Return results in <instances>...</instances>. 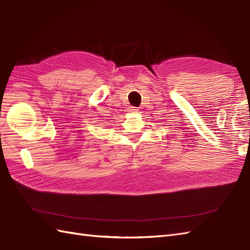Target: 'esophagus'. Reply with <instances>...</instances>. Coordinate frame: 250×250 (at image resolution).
Masks as SVG:
<instances>
[{
	"mask_svg": "<svg viewBox=\"0 0 250 250\" xmlns=\"http://www.w3.org/2000/svg\"><path fill=\"white\" fill-rule=\"evenodd\" d=\"M129 112L130 113H138V108L135 106H130L129 107Z\"/></svg>",
	"mask_w": 250,
	"mask_h": 250,
	"instance_id": "1",
	"label": "esophagus"
}]
</instances>
